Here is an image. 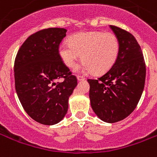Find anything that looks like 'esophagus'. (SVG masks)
<instances>
[{"label":"esophagus","instance_id":"esophagus-1","mask_svg":"<svg viewBox=\"0 0 157 157\" xmlns=\"http://www.w3.org/2000/svg\"><path fill=\"white\" fill-rule=\"evenodd\" d=\"M76 78H77V81H84L85 77H83V76H81V75H77L76 76Z\"/></svg>","mask_w":157,"mask_h":157}]
</instances>
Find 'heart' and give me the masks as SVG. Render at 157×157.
Masks as SVG:
<instances>
[{
  "instance_id": "b5f03b06",
  "label": "heart",
  "mask_w": 157,
  "mask_h": 157,
  "mask_svg": "<svg viewBox=\"0 0 157 157\" xmlns=\"http://www.w3.org/2000/svg\"><path fill=\"white\" fill-rule=\"evenodd\" d=\"M120 53V41L111 32L86 31L70 38V42H62L58 46V54L67 67L75 66L82 58L84 61L75 67V72L104 74L112 68Z\"/></svg>"
}]
</instances>
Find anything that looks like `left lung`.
Returning <instances> with one entry per match:
<instances>
[{"label":"left lung","mask_w":157,"mask_h":157,"mask_svg":"<svg viewBox=\"0 0 157 157\" xmlns=\"http://www.w3.org/2000/svg\"><path fill=\"white\" fill-rule=\"evenodd\" d=\"M120 41L117 62L96 80L88 79L90 105L103 121L114 123L134 111L143 92L146 65L140 45L128 31L110 25Z\"/></svg>","instance_id":"1"}]
</instances>
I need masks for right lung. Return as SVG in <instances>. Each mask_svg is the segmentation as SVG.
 I'll use <instances>...</instances> for the list:
<instances>
[{"instance_id":"right-lung-1","label":"right lung","mask_w":157,"mask_h":157,"mask_svg":"<svg viewBox=\"0 0 157 157\" xmlns=\"http://www.w3.org/2000/svg\"><path fill=\"white\" fill-rule=\"evenodd\" d=\"M64 28L37 31L25 40L14 65L17 96L25 112L42 125L63 119L68 101L77 86L75 75L62 62L58 46L67 35ZM64 78L63 82L58 81Z\"/></svg>"}]
</instances>
